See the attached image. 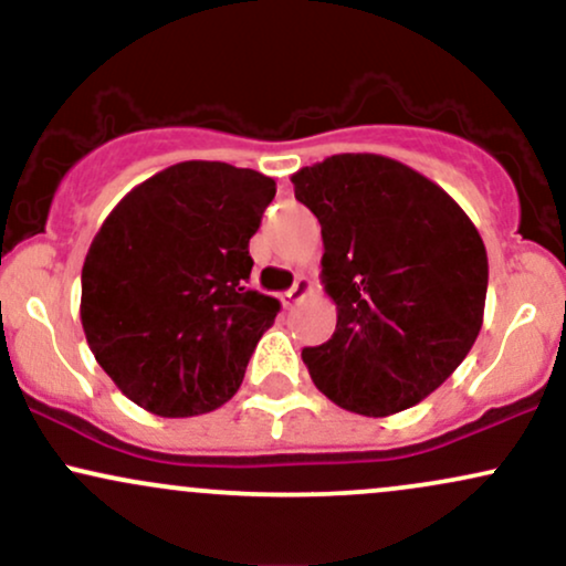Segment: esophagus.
<instances>
[{
  "instance_id": "1",
  "label": "esophagus",
  "mask_w": 566,
  "mask_h": 566,
  "mask_svg": "<svg viewBox=\"0 0 566 566\" xmlns=\"http://www.w3.org/2000/svg\"><path fill=\"white\" fill-rule=\"evenodd\" d=\"M308 292H311V282H308V279L297 276L295 284H292V287L282 295V305H284V308H292V305L301 303L303 297L308 295Z\"/></svg>"
}]
</instances>
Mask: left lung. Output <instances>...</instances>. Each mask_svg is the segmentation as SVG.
<instances>
[{"mask_svg": "<svg viewBox=\"0 0 566 566\" xmlns=\"http://www.w3.org/2000/svg\"><path fill=\"white\" fill-rule=\"evenodd\" d=\"M322 223L327 343L303 348L316 388L348 412L415 407L465 359L484 319L486 250L444 188L378 154H337L292 175Z\"/></svg>", "mask_w": 566, "mask_h": 566, "instance_id": "1", "label": "left lung"}]
</instances>
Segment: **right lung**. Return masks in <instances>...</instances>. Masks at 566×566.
Masks as SVG:
<instances>
[{
	"mask_svg": "<svg viewBox=\"0 0 566 566\" xmlns=\"http://www.w3.org/2000/svg\"><path fill=\"white\" fill-rule=\"evenodd\" d=\"M274 193L255 170L180 161L103 220L82 269V327L129 401L191 418L239 391L279 314L276 297L247 290L250 239Z\"/></svg>",
	"mask_w": 566,
	"mask_h": 566,
	"instance_id": "add662e5",
	"label": "right lung"
}]
</instances>
